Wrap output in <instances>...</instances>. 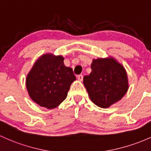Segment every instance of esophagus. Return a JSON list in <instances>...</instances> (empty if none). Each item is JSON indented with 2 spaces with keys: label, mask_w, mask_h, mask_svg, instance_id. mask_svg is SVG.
Here are the masks:
<instances>
[{
  "label": "esophagus",
  "mask_w": 151,
  "mask_h": 151,
  "mask_svg": "<svg viewBox=\"0 0 151 151\" xmlns=\"http://www.w3.org/2000/svg\"><path fill=\"white\" fill-rule=\"evenodd\" d=\"M77 78H78V80L79 81H82L83 79V75H78L77 76Z\"/></svg>",
  "instance_id": "34e87169"
}]
</instances>
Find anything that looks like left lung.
Instances as JSON below:
<instances>
[{"label":"left lung","mask_w":151,"mask_h":151,"mask_svg":"<svg viewBox=\"0 0 151 151\" xmlns=\"http://www.w3.org/2000/svg\"><path fill=\"white\" fill-rule=\"evenodd\" d=\"M91 73L83 77V84L92 102L107 108L121 100L128 90L125 68L113 57L93 59Z\"/></svg>","instance_id":"1"}]
</instances>
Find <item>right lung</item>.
Listing matches in <instances>:
<instances>
[{
  "instance_id": "add662e5",
  "label": "right lung",
  "mask_w": 151,
  "mask_h": 151,
  "mask_svg": "<svg viewBox=\"0 0 151 151\" xmlns=\"http://www.w3.org/2000/svg\"><path fill=\"white\" fill-rule=\"evenodd\" d=\"M63 60L62 55L43 54L27 75L28 95L41 107H58L66 98L71 83L76 80L72 68L65 66Z\"/></svg>"
}]
</instances>
